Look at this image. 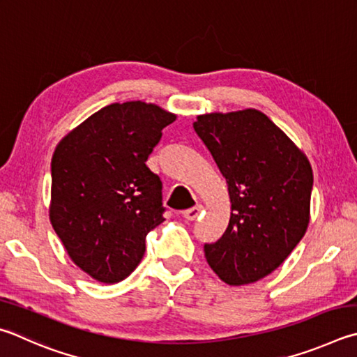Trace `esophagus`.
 I'll return each mask as SVG.
<instances>
[{"label":"esophagus","mask_w":357,"mask_h":357,"mask_svg":"<svg viewBox=\"0 0 357 357\" xmlns=\"http://www.w3.org/2000/svg\"><path fill=\"white\" fill-rule=\"evenodd\" d=\"M203 212V206H195L192 207V209H187L184 211V218L185 220H190V222H193V220H197L199 217V213Z\"/></svg>","instance_id":"esophagus-1"}]
</instances>
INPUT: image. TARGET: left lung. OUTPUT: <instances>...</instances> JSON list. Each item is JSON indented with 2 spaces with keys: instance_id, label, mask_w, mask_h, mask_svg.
Wrapping results in <instances>:
<instances>
[{
  "instance_id": "1",
  "label": "left lung",
  "mask_w": 357,
  "mask_h": 357,
  "mask_svg": "<svg viewBox=\"0 0 357 357\" xmlns=\"http://www.w3.org/2000/svg\"><path fill=\"white\" fill-rule=\"evenodd\" d=\"M193 129L228 183L229 225L206 261L229 286L262 280L286 261L309 225L307 158L256 109L199 115Z\"/></svg>"
}]
</instances>
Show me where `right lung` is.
<instances>
[{"mask_svg": "<svg viewBox=\"0 0 357 357\" xmlns=\"http://www.w3.org/2000/svg\"><path fill=\"white\" fill-rule=\"evenodd\" d=\"M176 115L156 105H109L66 135L51 160V225L93 280L128 278L164 222L162 181L145 162Z\"/></svg>", "mask_w": 357, "mask_h": 357, "instance_id": "1", "label": "right lung"}]
</instances>
